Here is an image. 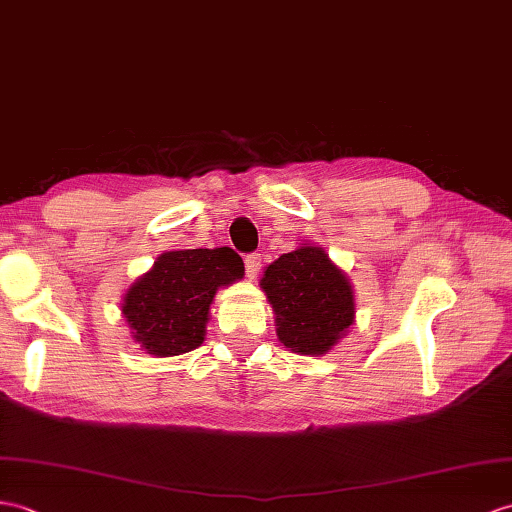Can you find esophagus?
I'll list each match as a JSON object with an SVG mask.
<instances>
[{"instance_id": "1", "label": "esophagus", "mask_w": 512, "mask_h": 512, "mask_svg": "<svg viewBox=\"0 0 512 512\" xmlns=\"http://www.w3.org/2000/svg\"><path fill=\"white\" fill-rule=\"evenodd\" d=\"M244 266H246V277L248 279H257L259 270H261V255L259 253H253V255H246L244 259Z\"/></svg>"}]
</instances>
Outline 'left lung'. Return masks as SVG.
I'll list each match as a JSON object with an SVG mask.
<instances>
[{"label": "left lung", "mask_w": 512, "mask_h": 512, "mask_svg": "<svg viewBox=\"0 0 512 512\" xmlns=\"http://www.w3.org/2000/svg\"><path fill=\"white\" fill-rule=\"evenodd\" d=\"M259 288L275 314L279 342L292 353L325 355L355 325L351 279L318 244L301 242L272 261Z\"/></svg>", "instance_id": "1"}]
</instances>
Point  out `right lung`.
<instances>
[{"label": "right lung", "instance_id": "1", "mask_svg": "<svg viewBox=\"0 0 512 512\" xmlns=\"http://www.w3.org/2000/svg\"><path fill=\"white\" fill-rule=\"evenodd\" d=\"M242 277L244 261L229 246L165 251L130 283L122 318L141 351L154 358L189 353L205 342L216 292Z\"/></svg>", "mask_w": 512, "mask_h": 512}]
</instances>
